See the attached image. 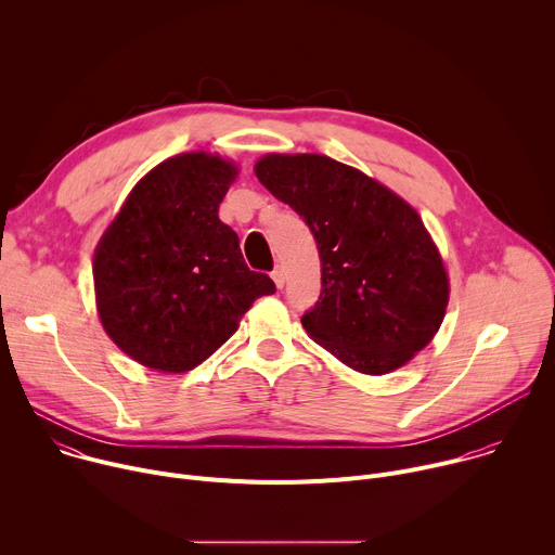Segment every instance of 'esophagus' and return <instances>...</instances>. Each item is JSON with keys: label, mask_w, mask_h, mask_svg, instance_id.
<instances>
[{"label": "esophagus", "mask_w": 555, "mask_h": 555, "mask_svg": "<svg viewBox=\"0 0 555 555\" xmlns=\"http://www.w3.org/2000/svg\"><path fill=\"white\" fill-rule=\"evenodd\" d=\"M272 281L276 283L279 289L285 285V268H283V266H276V268L272 270Z\"/></svg>", "instance_id": "esophagus-1"}]
</instances>
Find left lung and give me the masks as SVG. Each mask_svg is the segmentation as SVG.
<instances>
[{
  "label": "left lung",
  "mask_w": 555,
  "mask_h": 555,
  "mask_svg": "<svg viewBox=\"0 0 555 555\" xmlns=\"http://www.w3.org/2000/svg\"><path fill=\"white\" fill-rule=\"evenodd\" d=\"M259 182L309 225L321 257V298L305 332L353 371L404 366L439 332L450 283L441 255L400 195L319 153H270Z\"/></svg>",
  "instance_id": "1"
}]
</instances>
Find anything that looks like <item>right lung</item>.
<instances>
[{"instance_id": "add662e5", "label": "right lung", "mask_w": 555, "mask_h": 555, "mask_svg": "<svg viewBox=\"0 0 555 555\" xmlns=\"http://www.w3.org/2000/svg\"><path fill=\"white\" fill-rule=\"evenodd\" d=\"M236 167L206 151L180 153L129 193L94 253V289L107 336L135 362L184 373L212 356L259 296L240 236L219 219Z\"/></svg>"}]
</instances>
